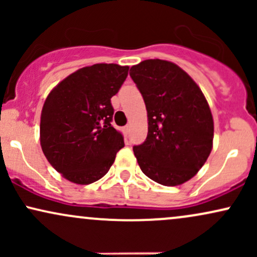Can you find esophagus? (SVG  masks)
Segmentation results:
<instances>
[{"mask_svg": "<svg viewBox=\"0 0 257 257\" xmlns=\"http://www.w3.org/2000/svg\"><path fill=\"white\" fill-rule=\"evenodd\" d=\"M129 129H131V126H129V125H125V126H124V133H125V135H128Z\"/></svg>", "mask_w": 257, "mask_h": 257, "instance_id": "obj_1", "label": "esophagus"}]
</instances>
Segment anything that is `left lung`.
Masks as SVG:
<instances>
[{"label":"left lung","instance_id":"obj_1","mask_svg":"<svg viewBox=\"0 0 257 257\" xmlns=\"http://www.w3.org/2000/svg\"><path fill=\"white\" fill-rule=\"evenodd\" d=\"M129 72L145 101L149 133L133 147L153 181L178 186L192 179L213 149L214 120L204 94L178 65L149 59Z\"/></svg>","mask_w":257,"mask_h":257}]
</instances>
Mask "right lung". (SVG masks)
<instances>
[{
    "label": "right lung",
    "instance_id": "add662e5",
    "mask_svg": "<svg viewBox=\"0 0 257 257\" xmlns=\"http://www.w3.org/2000/svg\"><path fill=\"white\" fill-rule=\"evenodd\" d=\"M128 70L117 64L82 67L47 96L41 113V147L51 166L69 181H98L124 147L123 135L111 125V98Z\"/></svg>",
    "mask_w": 257,
    "mask_h": 257
}]
</instances>
